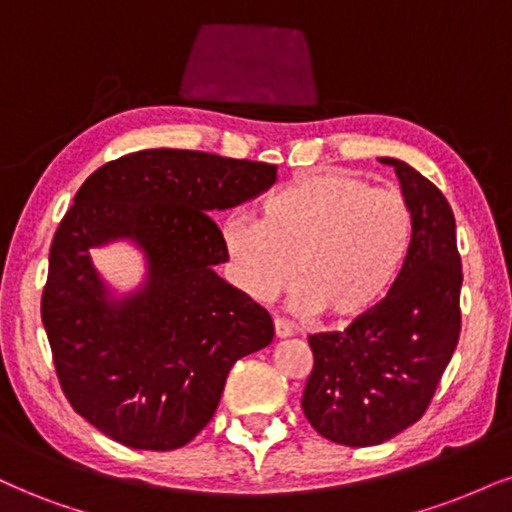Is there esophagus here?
<instances>
[{"mask_svg":"<svg viewBox=\"0 0 512 512\" xmlns=\"http://www.w3.org/2000/svg\"><path fill=\"white\" fill-rule=\"evenodd\" d=\"M273 325H275V337L277 339H287V337H292V334H294V327L289 325L285 318H275Z\"/></svg>","mask_w":512,"mask_h":512,"instance_id":"1","label":"esophagus"}]
</instances>
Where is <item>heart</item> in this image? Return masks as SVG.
Listing matches in <instances>:
<instances>
[{"instance_id": "1", "label": "heart", "mask_w": 512, "mask_h": 512, "mask_svg": "<svg viewBox=\"0 0 512 512\" xmlns=\"http://www.w3.org/2000/svg\"><path fill=\"white\" fill-rule=\"evenodd\" d=\"M220 235L246 296L275 299L296 273L289 296L296 313L351 320L394 287L413 242V216L399 189L372 187L346 170H318L270 194L263 218L230 213Z\"/></svg>"}]
</instances>
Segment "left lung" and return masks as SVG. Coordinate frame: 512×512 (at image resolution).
I'll use <instances>...</instances> for the list:
<instances>
[{
    "label": "left lung",
    "mask_w": 512,
    "mask_h": 512,
    "mask_svg": "<svg viewBox=\"0 0 512 512\" xmlns=\"http://www.w3.org/2000/svg\"><path fill=\"white\" fill-rule=\"evenodd\" d=\"M396 170L413 216V242L394 287L344 332L308 337L313 370L301 408L320 437L375 446L422 418L456 351L463 270L456 218L425 175L406 161Z\"/></svg>",
    "instance_id": "obj_1"
}]
</instances>
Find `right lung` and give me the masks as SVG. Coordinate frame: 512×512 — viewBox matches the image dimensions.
<instances>
[{
	"instance_id": "right-lung-1",
	"label": "right lung",
	"mask_w": 512,
	"mask_h": 512,
	"mask_svg": "<svg viewBox=\"0 0 512 512\" xmlns=\"http://www.w3.org/2000/svg\"><path fill=\"white\" fill-rule=\"evenodd\" d=\"M277 166L187 149H144L82 182L49 249L42 323L73 410L118 444L173 451L216 413L227 372L273 342V320L216 273L211 213L254 199ZM128 238L148 275L116 295L89 249Z\"/></svg>"
}]
</instances>
